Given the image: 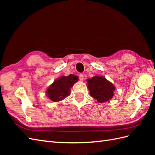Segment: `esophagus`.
I'll return each instance as SVG.
<instances>
[{
  "label": "esophagus",
  "mask_w": 155,
  "mask_h": 155,
  "mask_svg": "<svg viewBox=\"0 0 155 155\" xmlns=\"http://www.w3.org/2000/svg\"><path fill=\"white\" fill-rule=\"evenodd\" d=\"M78 77H79V79L81 81H83V79H84V75L83 74H79V76H78Z\"/></svg>",
  "instance_id": "34e87169"
}]
</instances>
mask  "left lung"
<instances>
[{"mask_svg":"<svg viewBox=\"0 0 155 155\" xmlns=\"http://www.w3.org/2000/svg\"><path fill=\"white\" fill-rule=\"evenodd\" d=\"M87 81L90 94L98 103H104L113 98L115 88L104 77H94Z\"/></svg>","mask_w":155,"mask_h":155,"instance_id":"1","label":"left lung"}]
</instances>
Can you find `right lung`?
I'll use <instances>...</instances> for the list:
<instances>
[{
  "instance_id": "right-lung-1",
  "label": "right lung",
  "mask_w": 155,
  "mask_h": 155,
  "mask_svg": "<svg viewBox=\"0 0 155 155\" xmlns=\"http://www.w3.org/2000/svg\"><path fill=\"white\" fill-rule=\"evenodd\" d=\"M77 81L78 77L73 74L58 78L48 88L46 92L48 97L54 102L64 99L70 94L71 88Z\"/></svg>"
}]
</instances>
